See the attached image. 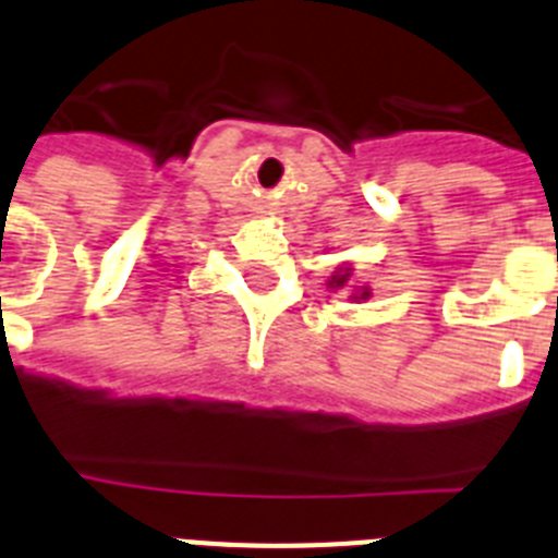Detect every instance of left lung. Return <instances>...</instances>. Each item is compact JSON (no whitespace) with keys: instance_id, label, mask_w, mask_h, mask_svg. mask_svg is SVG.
I'll list each match as a JSON object with an SVG mask.
<instances>
[{"instance_id":"obj_1","label":"left lung","mask_w":558,"mask_h":558,"mask_svg":"<svg viewBox=\"0 0 558 558\" xmlns=\"http://www.w3.org/2000/svg\"><path fill=\"white\" fill-rule=\"evenodd\" d=\"M328 289H333V292H342V289H348V292H351L353 303H362V300H367L373 294L371 286L353 283V266L351 264L337 266V272L328 278Z\"/></svg>"}]
</instances>
